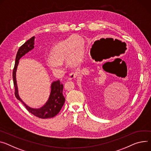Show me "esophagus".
<instances>
[{
	"label": "esophagus",
	"mask_w": 151,
	"mask_h": 151,
	"mask_svg": "<svg viewBox=\"0 0 151 151\" xmlns=\"http://www.w3.org/2000/svg\"><path fill=\"white\" fill-rule=\"evenodd\" d=\"M80 73V70H76L75 72H72L71 73L69 74V76L68 77V80H71L73 79H75L79 74Z\"/></svg>",
	"instance_id": "obj_1"
}]
</instances>
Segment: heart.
Instances as JSON below:
<instances>
[{"label": "heart", "mask_w": 151, "mask_h": 151, "mask_svg": "<svg viewBox=\"0 0 151 151\" xmlns=\"http://www.w3.org/2000/svg\"><path fill=\"white\" fill-rule=\"evenodd\" d=\"M84 53V39L79 35H73L53 47L51 57L47 58L46 64L52 70H61L63 61L66 60L70 65H78L83 60Z\"/></svg>", "instance_id": "1"}]
</instances>
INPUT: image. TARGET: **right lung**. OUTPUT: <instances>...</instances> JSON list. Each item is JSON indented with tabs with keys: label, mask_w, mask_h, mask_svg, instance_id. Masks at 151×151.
Returning <instances> with one entry per match:
<instances>
[{
	"label": "right lung",
	"mask_w": 151,
	"mask_h": 151,
	"mask_svg": "<svg viewBox=\"0 0 151 151\" xmlns=\"http://www.w3.org/2000/svg\"><path fill=\"white\" fill-rule=\"evenodd\" d=\"M34 44L35 37H32L20 47L17 53L14 68L12 72L14 86L15 87V96L16 98L24 105L27 110L31 114L42 119L52 118L55 116L60 111L65 102V98L63 94V85L61 83L60 80L52 82L50 86L51 89L48 100L44 105L39 108H32L26 105L20 98L19 94L16 80V72L19 60L25 54L34 48Z\"/></svg>",
	"instance_id": "1"
}]
</instances>
